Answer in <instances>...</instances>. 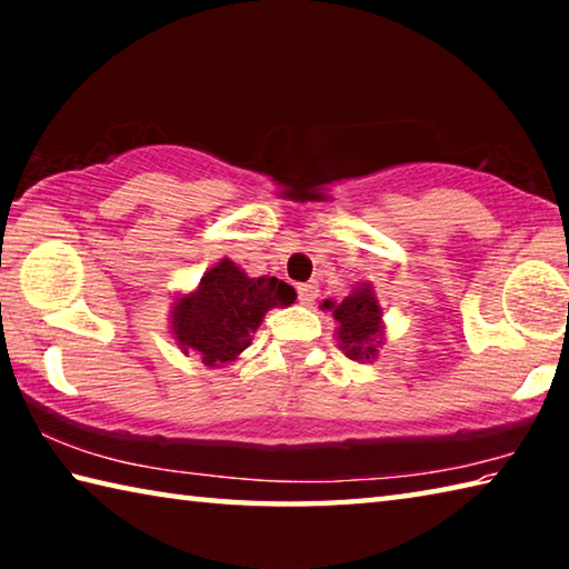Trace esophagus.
Segmentation results:
<instances>
[{
	"label": "esophagus",
	"instance_id": "34e87169",
	"mask_svg": "<svg viewBox=\"0 0 569 569\" xmlns=\"http://www.w3.org/2000/svg\"><path fill=\"white\" fill-rule=\"evenodd\" d=\"M316 296H319V288H316L313 283L298 286V301H301L303 306H311L316 301Z\"/></svg>",
	"mask_w": 569,
	"mask_h": 569
}]
</instances>
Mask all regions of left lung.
Instances as JSON below:
<instances>
[{
    "instance_id": "obj_1",
    "label": "left lung",
    "mask_w": 569,
    "mask_h": 569,
    "mask_svg": "<svg viewBox=\"0 0 569 569\" xmlns=\"http://www.w3.org/2000/svg\"><path fill=\"white\" fill-rule=\"evenodd\" d=\"M326 311L333 313L339 321L336 339L341 341L339 349L353 361L377 359L379 346L383 343V321L381 306L373 296L371 283H359L343 298L341 303L323 301Z\"/></svg>"
}]
</instances>
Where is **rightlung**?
<instances>
[{
  "instance_id": "obj_1",
  "label": "right lung",
  "mask_w": 569,
  "mask_h": 569,
  "mask_svg": "<svg viewBox=\"0 0 569 569\" xmlns=\"http://www.w3.org/2000/svg\"><path fill=\"white\" fill-rule=\"evenodd\" d=\"M296 291L278 278H250L223 258L200 278L192 293L172 303L170 331L182 353L196 351L206 366H223L243 353L263 316L291 306Z\"/></svg>"
}]
</instances>
